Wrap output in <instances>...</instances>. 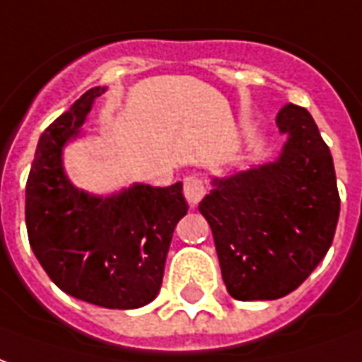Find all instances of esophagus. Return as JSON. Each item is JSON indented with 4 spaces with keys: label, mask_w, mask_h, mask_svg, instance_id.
<instances>
[{
    "label": "esophagus",
    "mask_w": 362,
    "mask_h": 362,
    "mask_svg": "<svg viewBox=\"0 0 362 362\" xmlns=\"http://www.w3.org/2000/svg\"><path fill=\"white\" fill-rule=\"evenodd\" d=\"M205 194H207V186H205V180L199 174H189L184 178V195H186V199L192 207L202 202Z\"/></svg>",
    "instance_id": "esophagus-1"
}]
</instances>
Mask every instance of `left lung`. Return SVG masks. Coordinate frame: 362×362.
<instances>
[{
  "mask_svg": "<svg viewBox=\"0 0 362 362\" xmlns=\"http://www.w3.org/2000/svg\"><path fill=\"white\" fill-rule=\"evenodd\" d=\"M280 159L215 180L199 203L213 230L226 290L240 301L278 299L309 278L332 245L339 194L330 149L307 109L276 117Z\"/></svg>",
  "mask_w": 362,
  "mask_h": 362,
  "instance_id": "left-lung-1",
  "label": "left lung"
}]
</instances>
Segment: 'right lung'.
Listing matches in <instances>:
<instances>
[{"mask_svg": "<svg viewBox=\"0 0 362 362\" xmlns=\"http://www.w3.org/2000/svg\"><path fill=\"white\" fill-rule=\"evenodd\" d=\"M103 92L88 90L42 134L26 180V230L36 259L65 293L107 309H138L159 293L174 226L188 203L180 182L138 184L107 199L69 182L61 149Z\"/></svg>", "mask_w": 362, "mask_h": 362, "instance_id": "1", "label": "right lung"}]
</instances>
